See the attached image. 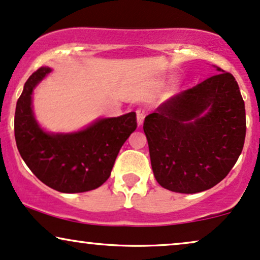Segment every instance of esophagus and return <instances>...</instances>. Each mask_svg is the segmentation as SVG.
<instances>
[{
	"label": "esophagus",
	"instance_id": "esophagus-1",
	"mask_svg": "<svg viewBox=\"0 0 260 260\" xmlns=\"http://www.w3.org/2000/svg\"><path fill=\"white\" fill-rule=\"evenodd\" d=\"M145 117H146V112H145V110H142V108H139V110L136 111L137 124L142 125V124H143V120H145Z\"/></svg>",
	"mask_w": 260,
	"mask_h": 260
}]
</instances>
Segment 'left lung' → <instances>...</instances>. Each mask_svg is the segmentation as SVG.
<instances>
[{"instance_id":"1","label":"left lung","mask_w":260,"mask_h":260,"mask_svg":"<svg viewBox=\"0 0 260 260\" xmlns=\"http://www.w3.org/2000/svg\"><path fill=\"white\" fill-rule=\"evenodd\" d=\"M219 73L172 96L143 123L156 182L171 191L207 190L238 161L246 111L234 76Z\"/></svg>"}]
</instances>
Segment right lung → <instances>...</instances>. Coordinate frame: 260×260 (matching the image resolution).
<instances>
[{
	"label": "right lung",
	"instance_id": "obj_1",
	"mask_svg": "<svg viewBox=\"0 0 260 260\" xmlns=\"http://www.w3.org/2000/svg\"><path fill=\"white\" fill-rule=\"evenodd\" d=\"M50 71L42 66L32 73L18 99L14 117L18 150L28 169L48 187L61 193L92 190L111 176L121 146L136 130V113L99 119L78 133L48 134L35 119L31 95Z\"/></svg>",
	"mask_w": 260,
	"mask_h": 260
}]
</instances>
